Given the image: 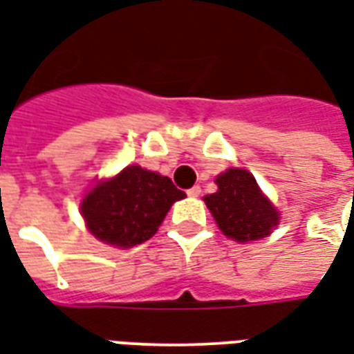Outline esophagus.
I'll list each match as a JSON object with an SVG mask.
<instances>
[{
  "instance_id": "34e87169",
  "label": "esophagus",
  "mask_w": 354,
  "mask_h": 354,
  "mask_svg": "<svg viewBox=\"0 0 354 354\" xmlns=\"http://www.w3.org/2000/svg\"><path fill=\"white\" fill-rule=\"evenodd\" d=\"M187 195H189V197H199V195H201L199 185H193L192 189H187Z\"/></svg>"
}]
</instances>
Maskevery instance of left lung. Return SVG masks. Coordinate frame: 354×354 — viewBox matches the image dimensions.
I'll return each mask as SVG.
<instances>
[{
	"instance_id": "obj_1",
	"label": "left lung",
	"mask_w": 354,
	"mask_h": 354,
	"mask_svg": "<svg viewBox=\"0 0 354 354\" xmlns=\"http://www.w3.org/2000/svg\"><path fill=\"white\" fill-rule=\"evenodd\" d=\"M218 192L205 197L223 235L239 243L256 241L271 233L279 223V212L261 195L250 172L230 169L216 178Z\"/></svg>"
}]
</instances>
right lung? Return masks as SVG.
<instances>
[{"label": "right lung", "mask_w": 354, "mask_h": 354, "mask_svg": "<svg viewBox=\"0 0 354 354\" xmlns=\"http://www.w3.org/2000/svg\"><path fill=\"white\" fill-rule=\"evenodd\" d=\"M184 197L170 178L134 165L96 185L81 203V214L102 243L129 248L153 237L172 203Z\"/></svg>", "instance_id": "add662e5"}]
</instances>
